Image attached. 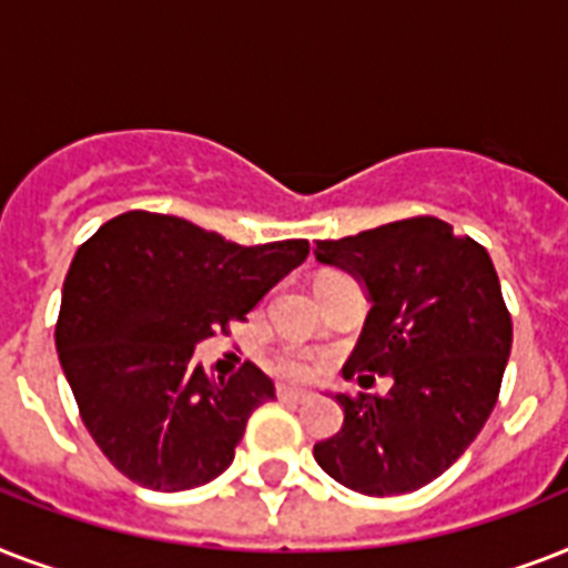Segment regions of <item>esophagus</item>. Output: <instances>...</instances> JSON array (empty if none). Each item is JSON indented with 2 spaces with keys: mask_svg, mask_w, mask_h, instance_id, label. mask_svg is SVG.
<instances>
[{
  "mask_svg": "<svg viewBox=\"0 0 568 568\" xmlns=\"http://www.w3.org/2000/svg\"><path fill=\"white\" fill-rule=\"evenodd\" d=\"M276 397H280L283 404H306V400H310V392H303V388L276 386Z\"/></svg>",
  "mask_w": 568,
  "mask_h": 568,
  "instance_id": "1",
  "label": "esophagus"
}]
</instances>
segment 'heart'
Listing matches in <instances>:
<instances>
[{
	"label": "heart",
	"instance_id": "heart-1",
	"mask_svg": "<svg viewBox=\"0 0 568 568\" xmlns=\"http://www.w3.org/2000/svg\"><path fill=\"white\" fill-rule=\"evenodd\" d=\"M274 368L283 374V377L303 379L315 372V356H312V351H306V347H283V351L276 354Z\"/></svg>",
	"mask_w": 568,
	"mask_h": 568
}]
</instances>
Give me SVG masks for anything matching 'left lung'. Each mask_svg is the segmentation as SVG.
<instances>
[{"label": "left lung", "mask_w": 568, "mask_h": 568, "mask_svg": "<svg viewBox=\"0 0 568 568\" xmlns=\"http://www.w3.org/2000/svg\"><path fill=\"white\" fill-rule=\"evenodd\" d=\"M315 258L354 274L372 303L345 377L395 379L383 397L336 392L345 424L315 459L354 493H415L463 457L498 400L513 321L493 258L427 214L318 241Z\"/></svg>", "instance_id": "obj_1"}]
</instances>
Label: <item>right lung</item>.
I'll use <instances>...</instances> for the list:
<instances>
[{
	"instance_id": "right-lung-1",
	"label": "right lung",
	"mask_w": 568,
	"mask_h": 568,
	"mask_svg": "<svg viewBox=\"0 0 568 568\" xmlns=\"http://www.w3.org/2000/svg\"><path fill=\"white\" fill-rule=\"evenodd\" d=\"M310 241L244 247L185 217L126 212L67 271L55 347L82 422L111 466L155 493L223 475L274 383L253 363L212 379L194 347L244 318Z\"/></svg>"
}]
</instances>
